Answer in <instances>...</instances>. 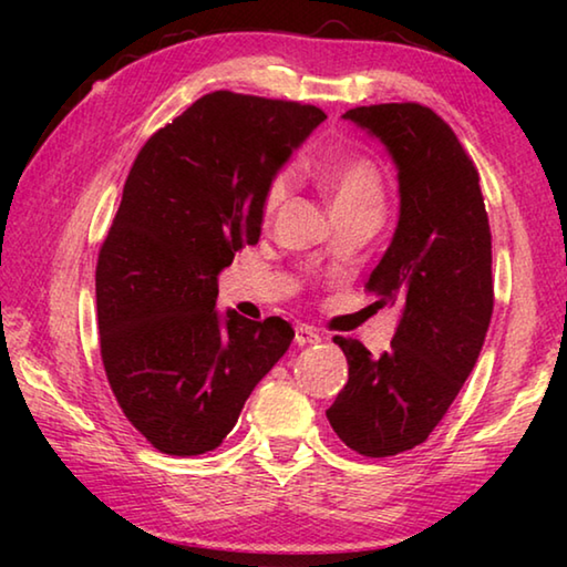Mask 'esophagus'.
Returning a JSON list of instances; mask_svg holds the SVG:
<instances>
[{
    "label": "esophagus",
    "instance_id": "esophagus-1",
    "mask_svg": "<svg viewBox=\"0 0 567 567\" xmlns=\"http://www.w3.org/2000/svg\"><path fill=\"white\" fill-rule=\"evenodd\" d=\"M295 342L300 344V348H305V344L320 342V334L315 332L310 324H300V328H295Z\"/></svg>",
    "mask_w": 567,
    "mask_h": 567
}]
</instances>
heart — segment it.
<instances>
[{
  "label": "heart",
  "mask_w": 567,
  "mask_h": 567,
  "mask_svg": "<svg viewBox=\"0 0 567 567\" xmlns=\"http://www.w3.org/2000/svg\"><path fill=\"white\" fill-rule=\"evenodd\" d=\"M324 187L332 197L334 215L360 205H382V177L375 162L364 155H348L330 162L322 172ZM295 185L292 167L277 169L265 187L262 213L270 219L277 215Z\"/></svg>",
  "instance_id": "1"
}]
</instances>
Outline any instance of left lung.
I'll use <instances>...</instances> for the list:
<instances>
[{"label": "left lung", "instance_id": "1", "mask_svg": "<svg viewBox=\"0 0 567 567\" xmlns=\"http://www.w3.org/2000/svg\"><path fill=\"white\" fill-rule=\"evenodd\" d=\"M344 120L388 147L398 167L400 219L368 280L378 307L400 322L380 358L360 340L334 338L348 358L328 420L364 457L425 443L473 372L493 318V245L480 177L463 145L430 107L390 102Z\"/></svg>", "mask_w": 567, "mask_h": 567}]
</instances>
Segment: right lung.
<instances>
[{"label":"right lung","mask_w":567,"mask_h":567,"mask_svg":"<svg viewBox=\"0 0 567 567\" xmlns=\"http://www.w3.org/2000/svg\"><path fill=\"white\" fill-rule=\"evenodd\" d=\"M324 117L312 104L213 92L140 150L104 237L100 352L134 427L167 455H203L295 330L280 318H219L217 275L257 245L270 177Z\"/></svg>","instance_id":"1"}]
</instances>
